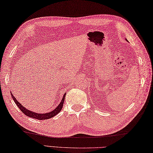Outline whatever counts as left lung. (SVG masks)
Segmentation results:
<instances>
[{
	"instance_id": "8db88e82",
	"label": "left lung",
	"mask_w": 153,
	"mask_h": 153,
	"mask_svg": "<svg viewBox=\"0 0 153 153\" xmlns=\"http://www.w3.org/2000/svg\"><path fill=\"white\" fill-rule=\"evenodd\" d=\"M126 41H127V40H126Z\"/></svg>"
}]
</instances>
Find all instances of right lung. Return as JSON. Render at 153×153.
<instances>
[{"mask_svg": "<svg viewBox=\"0 0 153 153\" xmlns=\"http://www.w3.org/2000/svg\"><path fill=\"white\" fill-rule=\"evenodd\" d=\"M11 94V96H12V98L13 99L14 102H15V104H16V105L19 107V109L21 110V111H22L25 114L26 116H29V117L30 118H35V119H37V120H46V119H49L52 117H53L55 115H57L58 113H59V112L61 111V110L63 108V102H64L65 100V94L63 96V98L62 100V101H61L60 104L57 105V106L53 110H52L51 112H47L45 114H39L37 112H33L31 110H29L28 109H27V108H25L23 105L19 103L18 102L17 100H16L15 96L13 95V94L10 92Z\"/></svg>", "mask_w": 153, "mask_h": 153, "instance_id": "add662e5", "label": "right lung"}]
</instances>
